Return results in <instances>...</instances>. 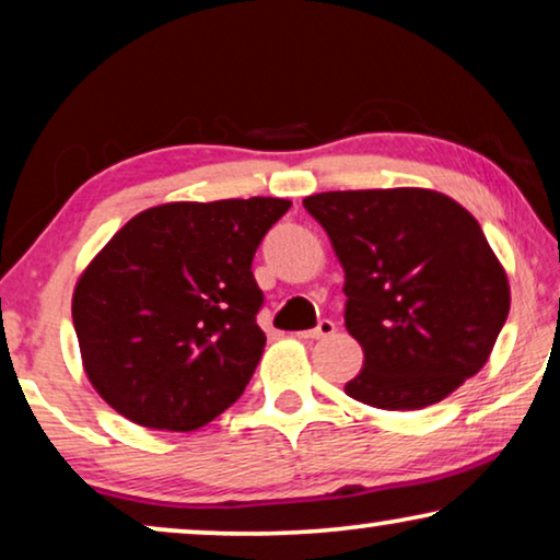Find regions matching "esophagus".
<instances>
[{"mask_svg":"<svg viewBox=\"0 0 560 560\" xmlns=\"http://www.w3.org/2000/svg\"><path fill=\"white\" fill-rule=\"evenodd\" d=\"M336 334V324L331 318H320L316 328H311V331H301L298 336L301 339H328V336Z\"/></svg>","mask_w":560,"mask_h":560,"instance_id":"esophagus-1","label":"esophagus"}]
</instances>
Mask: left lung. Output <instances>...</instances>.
<instances>
[{"instance_id": "left-lung-1", "label": "left lung", "mask_w": 560, "mask_h": 560, "mask_svg": "<svg viewBox=\"0 0 560 560\" xmlns=\"http://www.w3.org/2000/svg\"><path fill=\"white\" fill-rule=\"evenodd\" d=\"M305 211L343 267V324L364 366L343 393L382 410H420L489 359L510 285L479 221L425 188L328 190Z\"/></svg>"}]
</instances>
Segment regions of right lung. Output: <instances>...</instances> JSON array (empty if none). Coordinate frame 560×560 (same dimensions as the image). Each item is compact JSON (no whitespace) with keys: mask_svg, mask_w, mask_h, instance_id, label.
Wrapping results in <instances>:
<instances>
[{"mask_svg":"<svg viewBox=\"0 0 560 560\" xmlns=\"http://www.w3.org/2000/svg\"><path fill=\"white\" fill-rule=\"evenodd\" d=\"M282 198L165 203L137 213L73 293L96 393L137 425L196 431L240 400L262 357L252 259Z\"/></svg>","mask_w":560,"mask_h":560,"instance_id":"obj_1","label":"right lung"}]
</instances>
